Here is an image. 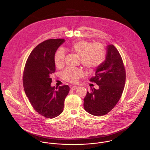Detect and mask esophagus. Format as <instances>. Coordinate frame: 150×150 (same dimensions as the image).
I'll list each match as a JSON object with an SVG mask.
<instances>
[{
    "label": "esophagus",
    "instance_id": "1",
    "mask_svg": "<svg viewBox=\"0 0 150 150\" xmlns=\"http://www.w3.org/2000/svg\"><path fill=\"white\" fill-rule=\"evenodd\" d=\"M77 88H78V87H77V86H73L71 87V89L72 90H76Z\"/></svg>",
    "mask_w": 150,
    "mask_h": 150
}]
</instances>
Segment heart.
<instances>
[{
    "label": "heart",
    "instance_id": "obj_1",
    "mask_svg": "<svg viewBox=\"0 0 150 150\" xmlns=\"http://www.w3.org/2000/svg\"><path fill=\"white\" fill-rule=\"evenodd\" d=\"M67 50L80 57V63L86 69L92 71L101 64L105 57V50L100 43H91L86 40H79L71 44L67 48ZM55 64L57 67H62L64 64V52L60 50L54 57ZM84 76L81 69L67 68L62 74L65 81L76 83L80 77Z\"/></svg>",
    "mask_w": 150,
    "mask_h": 150
}]
</instances>
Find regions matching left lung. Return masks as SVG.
I'll return each mask as SVG.
<instances>
[{
    "instance_id": "left-lung-1",
    "label": "left lung",
    "mask_w": 150,
    "mask_h": 150,
    "mask_svg": "<svg viewBox=\"0 0 150 150\" xmlns=\"http://www.w3.org/2000/svg\"><path fill=\"white\" fill-rule=\"evenodd\" d=\"M106 47V59L89 80L99 86V89L91 88L84 99L86 111L95 116L105 115L115 107L125 84V69L118 51L112 44Z\"/></svg>"
}]
</instances>
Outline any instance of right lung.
Listing matches in <instances>:
<instances>
[{
	"instance_id": "1",
	"label": "right lung",
	"mask_w": 150,
	"mask_h": 150,
	"mask_svg": "<svg viewBox=\"0 0 150 150\" xmlns=\"http://www.w3.org/2000/svg\"><path fill=\"white\" fill-rule=\"evenodd\" d=\"M64 39H49L38 45L30 54L23 76L25 92L33 108L45 118L60 115L70 88L67 85L55 90L51 86V75L55 71L54 57Z\"/></svg>"
}]
</instances>
